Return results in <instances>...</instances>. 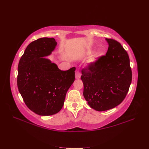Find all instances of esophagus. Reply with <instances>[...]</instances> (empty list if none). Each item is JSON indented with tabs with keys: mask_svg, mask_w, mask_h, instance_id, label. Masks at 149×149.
<instances>
[{
	"mask_svg": "<svg viewBox=\"0 0 149 149\" xmlns=\"http://www.w3.org/2000/svg\"><path fill=\"white\" fill-rule=\"evenodd\" d=\"M81 72H79V70H75V78L79 79L81 77Z\"/></svg>",
	"mask_w": 149,
	"mask_h": 149,
	"instance_id": "1",
	"label": "esophagus"
}]
</instances>
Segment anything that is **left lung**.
<instances>
[{
  "mask_svg": "<svg viewBox=\"0 0 149 149\" xmlns=\"http://www.w3.org/2000/svg\"><path fill=\"white\" fill-rule=\"evenodd\" d=\"M106 54L82 70L83 95L88 105L97 111L115 107L127 95L132 81L130 61L121 44L106 38Z\"/></svg>",
  "mask_w": 149,
  "mask_h": 149,
  "instance_id": "8db88e82",
  "label": "left lung"
}]
</instances>
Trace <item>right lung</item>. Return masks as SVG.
I'll list each match as a JSON object with an SVG mask.
<instances>
[{
    "label": "right lung",
    "instance_id": "1",
    "mask_svg": "<svg viewBox=\"0 0 149 149\" xmlns=\"http://www.w3.org/2000/svg\"><path fill=\"white\" fill-rule=\"evenodd\" d=\"M54 38H42L27 47L19 61L17 86L25 104L41 116L58 113L75 80V68L63 71L45 57L55 50Z\"/></svg>",
    "mask_w": 149,
    "mask_h": 149
}]
</instances>
